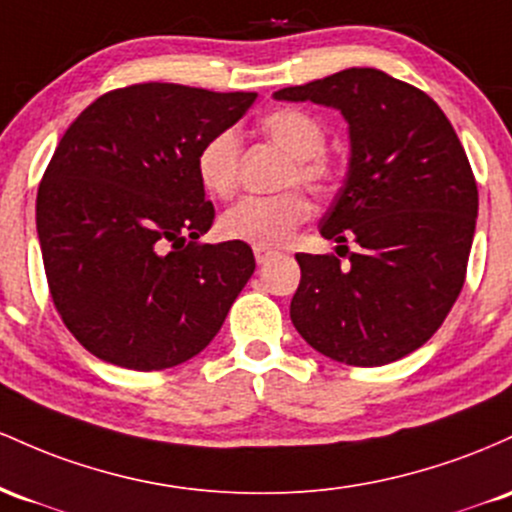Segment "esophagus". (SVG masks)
Listing matches in <instances>:
<instances>
[{
    "label": "esophagus",
    "mask_w": 512,
    "mask_h": 512,
    "mask_svg": "<svg viewBox=\"0 0 512 512\" xmlns=\"http://www.w3.org/2000/svg\"><path fill=\"white\" fill-rule=\"evenodd\" d=\"M254 256H256L258 266H263V263H268V261H271V258L278 256V251H273V249H258V246H256Z\"/></svg>",
    "instance_id": "1"
}]
</instances>
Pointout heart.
Wrapping results in <instances>:
<instances>
[{"instance_id": "b5f03b06", "label": "heart", "mask_w": 512, "mask_h": 512, "mask_svg": "<svg viewBox=\"0 0 512 512\" xmlns=\"http://www.w3.org/2000/svg\"><path fill=\"white\" fill-rule=\"evenodd\" d=\"M263 137L287 154L283 186L302 183L309 191L324 193L333 183V166L324 157L326 128L302 108H275L258 123ZM239 140L234 132H217L195 154V176L212 198H229L237 191ZM309 217L307 198L290 191L268 198H244L220 217V232L229 241H244L258 249H275L292 237Z\"/></svg>"}]
</instances>
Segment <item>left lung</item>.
<instances>
[{"label": "left lung", "instance_id": "1", "mask_svg": "<svg viewBox=\"0 0 512 512\" xmlns=\"http://www.w3.org/2000/svg\"><path fill=\"white\" fill-rule=\"evenodd\" d=\"M273 99L336 108L348 123L346 179L319 232L336 249L348 239L360 246L348 266L295 256L292 324L338 363H394L440 329L464 285L479 193L462 142L428 94L372 67L287 86Z\"/></svg>", "mask_w": 512, "mask_h": 512}]
</instances>
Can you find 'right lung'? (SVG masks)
<instances>
[{
    "label": "right lung",
    "mask_w": 512,
    "mask_h": 512,
    "mask_svg": "<svg viewBox=\"0 0 512 512\" xmlns=\"http://www.w3.org/2000/svg\"><path fill=\"white\" fill-rule=\"evenodd\" d=\"M254 101L135 84L99 96L62 135L38 186V241L57 312L96 358L164 370L222 329L256 261L244 241L198 244L215 208L195 154Z\"/></svg>",
    "instance_id": "1"
}]
</instances>
